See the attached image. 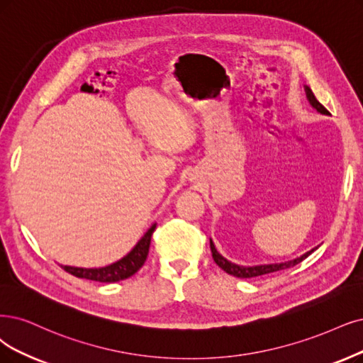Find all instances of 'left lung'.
Masks as SVG:
<instances>
[{
    "label": "left lung",
    "mask_w": 363,
    "mask_h": 363,
    "mask_svg": "<svg viewBox=\"0 0 363 363\" xmlns=\"http://www.w3.org/2000/svg\"><path fill=\"white\" fill-rule=\"evenodd\" d=\"M305 94H306V100L310 101V104L314 107V109L321 113V115H330L323 106H321L318 103V100L315 99L314 92L311 91V88L305 85ZM211 242V251H212V257H213V262H216L221 269L227 274H230L236 278H254V277H260V275H266V274H272V272H277V271H283V269H289V267L291 266H296L298 263H301L302 260H305L310 254H313L318 247L306 251L305 254H302L301 257H296L293 260H287V262H281V263H269V264H256V266H242V264H236V263H232L230 260H227L225 257H223L221 254L217 251L216 248V244L212 242V239H209Z\"/></svg>",
    "instance_id": "1"
}]
</instances>
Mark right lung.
<instances>
[{"label": "right lung", "instance_id": "obj_1", "mask_svg": "<svg viewBox=\"0 0 363 363\" xmlns=\"http://www.w3.org/2000/svg\"><path fill=\"white\" fill-rule=\"evenodd\" d=\"M157 223H154L150 229L145 232V235L139 239V242L127 252L123 259H119L111 264L103 267H77L61 264L64 271L77 277V278H86L91 281H100V283H116V281H123L131 275L136 274L143 266L147 252H150L151 245V236L155 230Z\"/></svg>", "mask_w": 363, "mask_h": 363}]
</instances>
